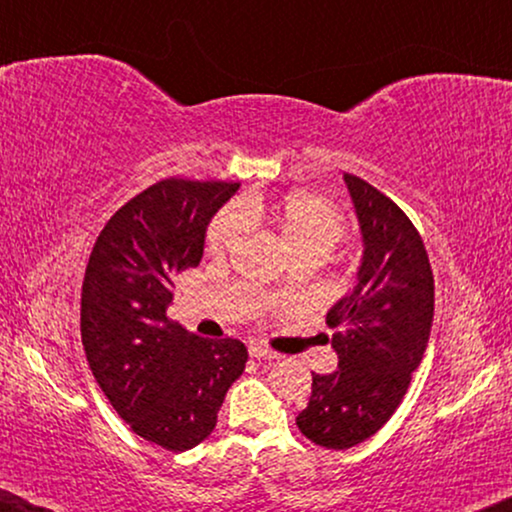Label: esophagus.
Segmentation results:
<instances>
[{"label":"esophagus","instance_id":"34e87169","mask_svg":"<svg viewBox=\"0 0 512 512\" xmlns=\"http://www.w3.org/2000/svg\"><path fill=\"white\" fill-rule=\"evenodd\" d=\"M249 356H251V359H277L279 354H275L268 347L258 345V342H251V345H249Z\"/></svg>","mask_w":512,"mask_h":512}]
</instances>
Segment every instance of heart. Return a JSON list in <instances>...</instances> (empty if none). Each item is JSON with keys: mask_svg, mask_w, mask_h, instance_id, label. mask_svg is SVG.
<instances>
[{"mask_svg": "<svg viewBox=\"0 0 512 512\" xmlns=\"http://www.w3.org/2000/svg\"><path fill=\"white\" fill-rule=\"evenodd\" d=\"M265 221L296 249V254L328 256L347 233V219L331 200L314 193H291L284 198L244 195L237 209L216 214L207 230V249L214 256L228 254L244 233V223Z\"/></svg>", "mask_w": 512, "mask_h": 512, "instance_id": "heart-1", "label": "heart"}]
</instances>
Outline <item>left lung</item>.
Masks as SVG:
<instances>
[{
  "label": "left lung",
  "instance_id": "left-lung-1",
  "mask_svg": "<svg viewBox=\"0 0 512 512\" xmlns=\"http://www.w3.org/2000/svg\"><path fill=\"white\" fill-rule=\"evenodd\" d=\"M363 256L356 286L326 314L338 370L312 373V396L296 417L303 436L328 450L363 443L389 422L422 363L433 324V272L403 209L345 174Z\"/></svg>",
  "mask_w": 512,
  "mask_h": 512
}]
</instances>
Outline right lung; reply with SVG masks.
Segmentation results:
<instances>
[{
  "label": "right lung",
  "instance_id": "obj_1",
  "mask_svg": "<svg viewBox=\"0 0 512 512\" xmlns=\"http://www.w3.org/2000/svg\"><path fill=\"white\" fill-rule=\"evenodd\" d=\"M228 181L163 179L107 221L81 291V340L97 384L130 429L165 450L202 443L247 363L240 340H207L167 319L174 279L195 268Z\"/></svg>",
  "mask_w": 512,
  "mask_h": 512
}]
</instances>
